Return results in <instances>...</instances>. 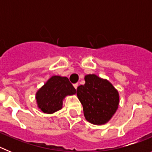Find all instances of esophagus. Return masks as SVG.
<instances>
[{
    "label": "esophagus",
    "mask_w": 152,
    "mask_h": 152,
    "mask_svg": "<svg viewBox=\"0 0 152 152\" xmlns=\"http://www.w3.org/2000/svg\"><path fill=\"white\" fill-rule=\"evenodd\" d=\"M77 86H78V84H77V83H76V84H74V87H75V89H77Z\"/></svg>",
    "instance_id": "obj_1"
}]
</instances>
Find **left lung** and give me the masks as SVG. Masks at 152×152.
Here are the masks:
<instances>
[{"label":"left lung","instance_id":"1","mask_svg":"<svg viewBox=\"0 0 152 152\" xmlns=\"http://www.w3.org/2000/svg\"><path fill=\"white\" fill-rule=\"evenodd\" d=\"M84 80L85 84L77 88V96L85 119L93 124H105L117 110L119 93L108 80L95 75H86Z\"/></svg>","mask_w":152,"mask_h":152}]
</instances>
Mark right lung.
I'll use <instances>...</instances> for the list:
<instances>
[{"instance_id":"add662e5","label":"right lung","mask_w":152,"mask_h":152,"mask_svg":"<svg viewBox=\"0 0 152 152\" xmlns=\"http://www.w3.org/2000/svg\"><path fill=\"white\" fill-rule=\"evenodd\" d=\"M76 94L68 77L52 76L36 93L39 108L45 113H53L62 108V100L67 95Z\"/></svg>"}]
</instances>
